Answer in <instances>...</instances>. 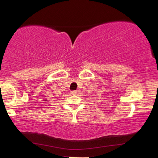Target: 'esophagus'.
<instances>
[{
	"mask_svg": "<svg viewBox=\"0 0 158 158\" xmlns=\"http://www.w3.org/2000/svg\"><path fill=\"white\" fill-rule=\"evenodd\" d=\"M72 94H73V95H75V94H77V90H74V91H71V92H70Z\"/></svg>",
	"mask_w": 158,
	"mask_h": 158,
	"instance_id": "34e87169",
	"label": "esophagus"
}]
</instances>
